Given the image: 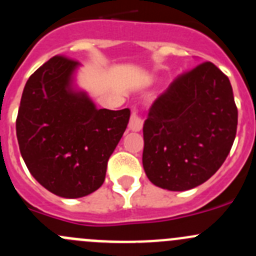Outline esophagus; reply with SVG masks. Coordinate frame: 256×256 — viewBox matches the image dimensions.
I'll return each instance as SVG.
<instances>
[{"mask_svg":"<svg viewBox=\"0 0 256 256\" xmlns=\"http://www.w3.org/2000/svg\"><path fill=\"white\" fill-rule=\"evenodd\" d=\"M142 125H144L142 118L138 116V112H132V114H131L130 121H128V128H130L131 131H135V132H138V131H141Z\"/></svg>","mask_w":256,"mask_h":256,"instance_id":"34e87169","label":"esophagus"}]
</instances>
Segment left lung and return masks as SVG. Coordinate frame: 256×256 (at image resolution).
Masks as SVG:
<instances>
[{"label": "left lung", "instance_id": "left-lung-1", "mask_svg": "<svg viewBox=\"0 0 256 256\" xmlns=\"http://www.w3.org/2000/svg\"><path fill=\"white\" fill-rule=\"evenodd\" d=\"M238 109L226 74L206 62L154 100L144 125L142 164L154 186L188 190L213 176L229 154Z\"/></svg>", "mask_w": 256, "mask_h": 256}]
</instances>
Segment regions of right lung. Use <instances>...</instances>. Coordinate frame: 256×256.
Instances as JSON below:
<instances>
[{
  "instance_id": "1",
  "label": "right lung",
  "mask_w": 256,
  "mask_h": 256,
  "mask_svg": "<svg viewBox=\"0 0 256 256\" xmlns=\"http://www.w3.org/2000/svg\"><path fill=\"white\" fill-rule=\"evenodd\" d=\"M80 66L56 56L38 68L26 82L16 121L30 174L63 198L85 197L100 188L130 118L128 109L95 106L76 84Z\"/></svg>"
}]
</instances>
